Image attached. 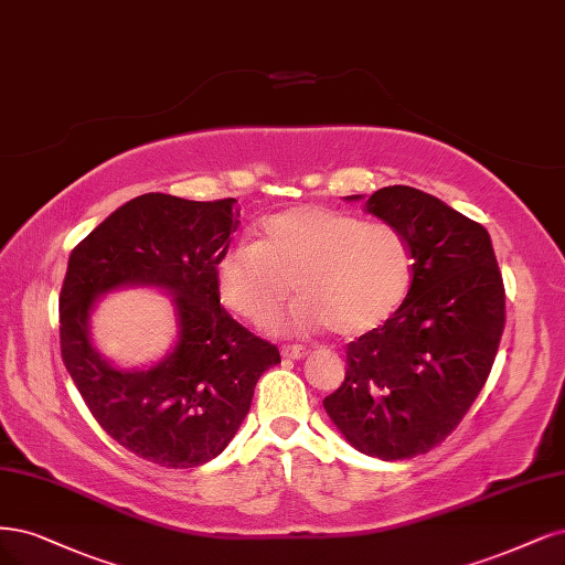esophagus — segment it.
<instances>
[{
    "label": "esophagus",
    "instance_id": "esophagus-1",
    "mask_svg": "<svg viewBox=\"0 0 565 565\" xmlns=\"http://www.w3.org/2000/svg\"><path fill=\"white\" fill-rule=\"evenodd\" d=\"M282 358H289V360H301L308 355V350L303 345H282Z\"/></svg>",
    "mask_w": 565,
    "mask_h": 565
}]
</instances>
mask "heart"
Wrapping results in <instances>:
<instances>
[{"label":"heart","mask_w":565,"mask_h":565,"mask_svg":"<svg viewBox=\"0 0 565 565\" xmlns=\"http://www.w3.org/2000/svg\"><path fill=\"white\" fill-rule=\"evenodd\" d=\"M414 252L387 222L297 205L262 220L255 245H233L215 264L222 306L247 322H266L291 289L301 297L289 324L329 327L360 339L391 320L414 285Z\"/></svg>","instance_id":"heart-1"}]
</instances>
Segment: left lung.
<instances>
[{"instance_id": "8db88e82", "label": "left lung", "mask_w": 565, "mask_h": 565, "mask_svg": "<svg viewBox=\"0 0 565 565\" xmlns=\"http://www.w3.org/2000/svg\"><path fill=\"white\" fill-rule=\"evenodd\" d=\"M366 212L408 238L414 285L381 329L348 343L345 379L322 404L358 451L404 460L449 437L481 393L504 329V287L489 231L430 193L383 186Z\"/></svg>"}]
</instances>
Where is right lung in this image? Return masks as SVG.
<instances>
[{"mask_svg":"<svg viewBox=\"0 0 565 565\" xmlns=\"http://www.w3.org/2000/svg\"><path fill=\"white\" fill-rule=\"evenodd\" d=\"M241 224L236 199L145 193L72 249L61 289V353L93 418L128 451L186 470L220 456L249 412L259 376L280 362L220 306L215 264ZM159 286L175 299L179 343L149 370H119L89 341L97 296Z\"/></svg>","mask_w":565,"mask_h":565,"instance_id":"obj_1","label":"right lung"}]
</instances>
